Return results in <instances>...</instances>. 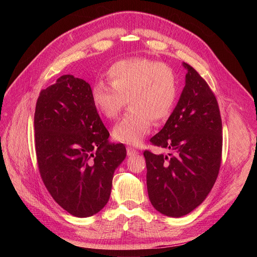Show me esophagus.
I'll list each match as a JSON object with an SVG mask.
<instances>
[{
	"label": "esophagus",
	"instance_id": "obj_1",
	"mask_svg": "<svg viewBox=\"0 0 257 257\" xmlns=\"http://www.w3.org/2000/svg\"><path fill=\"white\" fill-rule=\"evenodd\" d=\"M126 152H127L128 157H132V155H137L138 154V151L136 149H134V148H132V147H127Z\"/></svg>",
	"mask_w": 257,
	"mask_h": 257
}]
</instances>
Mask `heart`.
<instances>
[{
	"label": "heart",
	"instance_id": "obj_1",
	"mask_svg": "<svg viewBox=\"0 0 257 257\" xmlns=\"http://www.w3.org/2000/svg\"><path fill=\"white\" fill-rule=\"evenodd\" d=\"M107 75L110 83L99 80L93 85V103L107 119L114 120L128 100L131 109L112 134L121 143L141 144L152 121L163 123L172 113L178 95L177 75L167 64L145 58L115 62Z\"/></svg>",
	"mask_w": 257,
	"mask_h": 257
}]
</instances>
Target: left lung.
<instances>
[{"label":"left lung","instance_id":"left-lung-1","mask_svg":"<svg viewBox=\"0 0 257 257\" xmlns=\"http://www.w3.org/2000/svg\"><path fill=\"white\" fill-rule=\"evenodd\" d=\"M179 102L153 146L168 155L145 150L147 189L159 212L179 217L198 207L211 191L222 160V120L214 93L191 65Z\"/></svg>","mask_w":257,"mask_h":257}]
</instances>
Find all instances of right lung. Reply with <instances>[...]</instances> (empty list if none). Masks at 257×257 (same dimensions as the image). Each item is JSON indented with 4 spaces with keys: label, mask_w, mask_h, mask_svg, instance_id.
<instances>
[{
    "label": "right lung",
    "mask_w": 257,
    "mask_h": 257,
    "mask_svg": "<svg viewBox=\"0 0 257 257\" xmlns=\"http://www.w3.org/2000/svg\"><path fill=\"white\" fill-rule=\"evenodd\" d=\"M34 131L38 169L52 198L74 216L100 211L126 149L108 143L109 132L93 103L90 84L63 75L42 90Z\"/></svg>",
    "instance_id": "obj_1"
}]
</instances>
